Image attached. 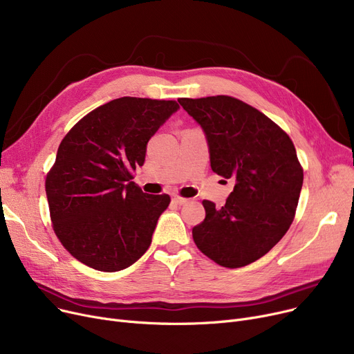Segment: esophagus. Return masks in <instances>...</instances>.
I'll return each instance as SVG.
<instances>
[{
	"label": "esophagus",
	"mask_w": 354,
	"mask_h": 354,
	"mask_svg": "<svg viewBox=\"0 0 354 354\" xmlns=\"http://www.w3.org/2000/svg\"><path fill=\"white\" fill-rule=\"evenodd\" d=\"M172 201H174L175 203H178V205H182V203L188 202V199H187V198H183V196H180V195H176V194L172 196Z\"/></svg>",
	"instance_id": "obj_1"
}]
</instances>
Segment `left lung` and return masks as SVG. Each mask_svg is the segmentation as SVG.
<instances>
[{"label": "left lung", "mask_w": 354, "mask_h": 354, "mask_svg": "<svg viewBox=\"0 0 354 354\" xmlns=\"http://www.w3.org/2000/svg\"><path fill=\"white\" fill-rule=\"evenodd\" d=\"M207 135L211 167L235 180L225 205L202 201L205 219L194 227L196 247L218 266L245 267L288 231L299 205L303 166L284 130L231 96L178 99Z\"/></svg>", "instance_id": "8db88e82"}]
</instances>
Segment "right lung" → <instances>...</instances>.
<instances>
[{
  "mask_svg": "<svg viewBox=\"0 0 354 354\" xmlns=\"http://www.w3.org/2000/svg\"><path fill=\"white\" fill-rule=\"evenodd\" d=\"M179 109L175 100L120 97L91 110L63 138L46 176L53 230L84 266L115 272L136 263L171 196L133 179L146 145Z\"/></svg>",
  "mask_w": 354,
  "mask_h": 354,
  "instance_id": "add662e5",
  "label": "right lung"
}]
</instances>
